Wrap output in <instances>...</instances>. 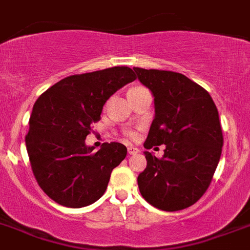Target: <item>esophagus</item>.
Segmentation results:
<instances>
[{
    "label": "esophagus",
    "mask_w": 250,
    "mask_h": 250,
    "mask_svg": "<svg viewBox=\"0 0 250 250\" xmlns=\"http://www.w3.org/2000/svg\"><path fill=\"white\" fill-rule=\"evenodd\" d=\"M127 153L131 155H134V154H136V153H139V149L135 148V146H129V148H127Z\"/></svg>",
    "instance_id": "obj_1"
}]
</instances>
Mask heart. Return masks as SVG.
I'll list each match as a JSON object with an SVG mask.
<instances>
[{
    "label": "heart",
    "mask_w": 250,
    "mask_h": 250,
    "mask_svg": "<svg viewBox=\"0 0 250 250\" xmlns=\"http://www.w3.org/2000/svg\"><path fill=\"white\" fill-rule=\"evenodd\" d=\"M135 88H136V87H135ZM130 138H135V134L130 133Z\"/></svg>",
    "instance_id": "heart-1"
}]
</instances>
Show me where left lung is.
Returning <instances> with one entry per match:
<instances>
[{
  "mask_svg": "<svg viewBox=\"0 0 250 250\" xmlns=\"http://www.w3.org/2000/svg\"><path fill=\"white\" fill-rule=\"evenodd\" d=\"M134 70L154 96L155 116L144 146H166L162 158L144 151L140 193L159 210H183L202 197L220 161L224 138L216 104L206 89L183 74Z\"/></svg>",
  "mask_w": 250,
  "mask_h": 250,
  "instance_id": "obj_1",
  "label": "left lung"
}]
</instances>
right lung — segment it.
Listing matches in <instances>:
<instances>
[{
	"instance_id": "right-lung-1",
	"label": "right lung",
	"mask_w": 250,
	"mask_h": 250,
	"mask_svg": "<svg viewBox=\"0 0 250 250\" xmlns=\"http://www.w3.org/2000/svg\"><path fill=\"white\" fill-rule=\"evenodd\" d=\"M135 80L129 67L74 74L36 100L25 143L36 182L53 201L80 208L104 195L112 169L126 157V146L104 143L93 151L84 140L101 119L104 102Z\"/></svg>"
}]
</instances>
